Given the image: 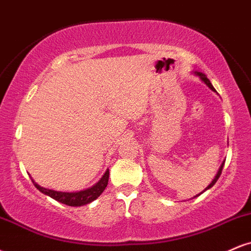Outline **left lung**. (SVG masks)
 <instances>
[{
	"mask_svg": "<svg viewBox=\"0 0 251 251\" xmlns=\"http://www.w3.org/2000/svg\"><path fill=\"white\" fill-rule=\"evenodd\" d=\"M195 75L200 76V79L201 80V81H203L204 83H205V85H206V86H208V87H209L210 89H211V91H214V92H216V89L214 88V86H212V85H211V82H210V80L208 79V77H206V75H205V74H204V73H201V72H195ZM223 166H224V162L221 164L220 169H218V171H217V174H216V176H215V178H214V179H212V181H211V183H210V184H209V185H208V186H206V188L203 190V192H204V191H206V190H209L210 188H212V186H214V185H215V184H216V181H217V180H218V178H220V176H221V174H222V170H223ZM203 192H201V194H203ZM201 194H200V195H201ZM200 195H197V196H200ZM197 196H195V197H197ZM195 197H194V198H195Z\"/></svg>",
	"mask_w": 251,
	"mask_h": 251,
	"instance_id": "8db88e82",
	"label": "left lung"
}]
</instances>
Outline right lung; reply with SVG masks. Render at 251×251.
<instances>
[{"mask_svg":"<svg viewBox=\"0 0 251 251\" xmlns=\"http://www.w3.org/2000/svg\"><path fill=\"white\" fill-rule=\"evenodd\" d=\"M108 177H109V171L107 169L102 177L98 180V183L94 184V185H92L91 188L80 190V191H75V192L55 191V190L40 186L39 184L34 181L33 178H31V181H33L35 188L39 190L40 192H42L43 195L50 196V198L60 201V203L66 204V205H70V206H82V205H86V204H89L91 201H96L97 198L102 194V191L106 189V186H107L108 184Z\"/></svg>","mask_w":251,"mask_h":251,"instance_id":"right-lung-1","label":"right lung"}]
</instances>
